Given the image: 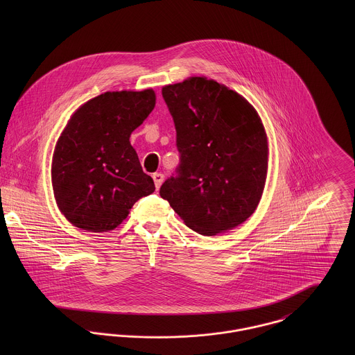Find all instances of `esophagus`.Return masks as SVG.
I'll return each mask as SVG.
<instances>
[{
  "instance_id": "34e87169",
  "label": "esophagus",
  "mask_w": 355,
  "mask_h": 355,
  "mask_svg": "<svg viewBox=\"0 0 355 355\" xmlns=\"http://www.w3.org/2000/svg\"><path fill=\"white\" fill-rule=\"evenodd\" d=\"M153 180H154L155 189L158 190L159 186H161L162 182H164V175H162V173H153Z\"/></svg>"
}]
</instances>
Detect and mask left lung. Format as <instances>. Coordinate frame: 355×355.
Returning <instances> with one entry per match:
<instances>
[{"label":"left lung","mask_w":355,"mask_h":355,"mask_svg":"<svg viewBox=\"0 0 355 355\" xmlns=\"http://www.w3.org/2000/svg\"><path fill=\"white\" fill-rule=\"evenodd\" d=\"M180 162L159 196L193 231L213 236L246 221L261 200L268 141L253 106L206 78L162 87Z\"/></svg>","instance_id":"left-lung-1"}]
</instances>
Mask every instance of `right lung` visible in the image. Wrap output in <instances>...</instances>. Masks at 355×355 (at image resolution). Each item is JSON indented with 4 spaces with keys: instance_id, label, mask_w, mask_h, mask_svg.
Segmentation results:
<instances>
[{
    "instance_id": "obj_1",
    "label": "right lung",
    "mask_w": 355,
    "mask_h": 355,
    "mask_svg": "<svg viewBox=\"0 0 355 355\" xmlns=\"http://www.w3.org/2000/svg\"><path fill=\"white\" fill-rule=\"evenodd\" d=\"M155 105L152 89L113 92L82 105L57 141L51 183L61 213L90 232L114 230L155 190L130 144Z\"/></svg>"
}]
</instances>
